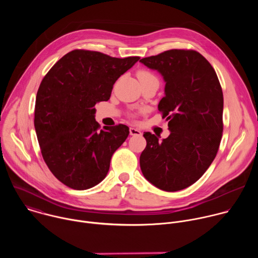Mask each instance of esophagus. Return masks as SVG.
<instances>
[{
  "label": "esophagus",
  "instance_id": "34e87169",
  "mask_svg": "<svg viewBox=\"0 0 258 258\" xmlns=\"http://www.w3.org/2000/svg\"><path fill=\"white\" fill-rule=\"evenodd\" d=\"M130 134L132 136H141L142 133L139 128H136V127H130Z\"/></svg>",
  "mask_w": 258,
  "mask_h": 258
}]
</instances>
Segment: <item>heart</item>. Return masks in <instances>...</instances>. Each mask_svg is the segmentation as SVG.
<instances>
[{
	"instance_id": "obj_1",
	"label": "heart",
	"mask_w": 258,
	"mask_h": 258,
	"mask_svg": "<svg viewBox=\"0 0 258 258\" xmlns=\"http://www.w3.org/2000/svg\"><path fill=\"white\" fill-rule=\"evenodd\" d=\"M137 77H138V79H139L140 82H142V81H144V80H147V79L156 78L151 71L147 70V69H140V70H138Z\"/></svg>"
}]
</instances>
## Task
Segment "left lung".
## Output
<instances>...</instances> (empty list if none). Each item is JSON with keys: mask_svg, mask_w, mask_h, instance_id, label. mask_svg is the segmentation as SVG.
I'll return each instance as SVG.
<instances>
[{"mask_svg": "<svg viewBox=\"0 0 258 258\" xmlns=\"http://www.w3.org/2000/svg\"><path fill=\"white\" fill-rule=\"evenodd\" d=\"M158 70L165 96L158 104L170 135L159 142L144 133L140 156L144 176L163 191H179L196 182L216 156L222 140L224 96L216 72L197 51L172 49L140 60Z\"/></svg>", "mask_w": 258, "mask_h": 258, "instance_id": "8db88e82", "label": "left lung"}]
</instances>
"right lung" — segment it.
I'll use <instances>...</instances> for the list:
<instances>
[{
    "label": "right lung",
    "mask_w": 258,
    "mask_h": 258,
    "mask_svg": "<svg viewBox=\"0 0 258 258\" xmlns=\"http://www.w3.org/2000/svg\"><path fill=\"white\" fill-rule=\"evenodd\" d=\"M139 59L73 50L43 79L36 93L34 128L47 166L65 186L87 190L105 178L130 131L121 123L101 130L95 105L109 100L117 79Z\"/></svg>",
    "instance_id": "1"
}]
</instances>
